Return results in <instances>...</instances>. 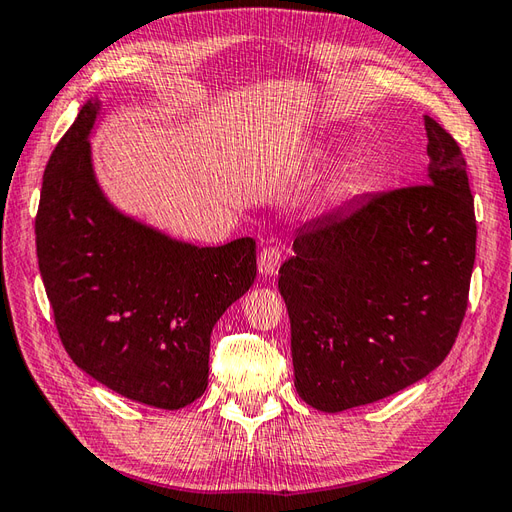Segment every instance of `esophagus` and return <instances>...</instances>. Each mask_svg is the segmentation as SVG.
I'll return each instance as SVG.
<instances>
[{
    "label": "esophagus",
    "mask_w": 512,
    "mask_h": 512,
    "mask_svg": "<svg viewBox=\"0 0 512 512\" xmlns=\"http://www.w3.org/2000/svg\"><path fill=\"white\" fill-rule=\"evenodd\" d=\"M281 266V248L279 246H264L259 253V272L266 277H272L279 272Z\"/></svg>",
    "instance_id": "esophagus-1"
}]
</instances>
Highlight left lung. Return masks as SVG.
Segmentation results:
<instances>
[{
	"label": "left lung",
	"instance_id": "8db88e82",
	"mask_svg": "<svg viewBox=\"0 0 512 512\" xmlns=\"http://www.w3.org/2000/svg\"><path fill=\"white\" fill-rule=\"evenodd\" d=\"M425 130L427 183L355 198L303 224L279 268L294 386L316 410L395 395L456 342L478 229L460 146L430 115Z\"/></svg>",
	"mask_w": 512,
	"mask_h": 512
}]
</instances>
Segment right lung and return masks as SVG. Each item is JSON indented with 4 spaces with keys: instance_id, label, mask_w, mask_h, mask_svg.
<instances>
[{
    "instance_id": "1",
    "label": "right lung",
    "mask_w": 512,
    "mask_h": 512,
    "mask_svg": "<svg viewBox=\"0 0 512 512\" xmlns=\"http://www.w3.org/2000/svg\"><path fill=\"white\" fill-rule=\"evenodd\" d=\"M82 106L43 174L37 257L69 358L117 395L178 410L207 390L211 329L257 275L253 237L192 246L122 216L93 176Z\"/></svg>"
}]
</instances>
